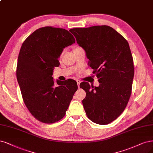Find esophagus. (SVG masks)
I'll return each mask as SVG.
<instances>
[{
  "label": "esophagus",
  "instance_id": "34e87169",
  "mask_svg": "<svg viewBox=\"0 0 153 153\" xmlns=\"http://www.w3.org/2000/svg\"><path fill=\"white\" fill-rule=\"evenodd\" d=\"M76 83H77V85H78V87L80 88V83H81V82L80 80H76Z\"/></svg>",
  "mask_w": 153,
  "mask_h": 153
}]
</instances>
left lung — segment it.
Wrapping results in <instances>:
<instances>
[{
  "label": "left lung",
  "mask_w": 153,
  "mask_h": 153,
  "mask_svg": "<svg viewBox=\"0 0 153 153\" xmlns=\"http://www.w3.org/2000/svg\"><path fill=\"white\" fill-rule=\"evenodd\" d=\"M77 44L85 51L88 65L98 78V87L87 82L80 85L86 92L82 101L88 118L99 125L117 119L127 105L134 76L129 44L109 26L70 30Z\"/></svg>",
  "instance_id": "8db88e82"
}]
</instances>
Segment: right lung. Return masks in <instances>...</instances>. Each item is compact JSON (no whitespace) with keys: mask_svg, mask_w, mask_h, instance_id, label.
Instances as JSON below:
<instances>
[{"mask_svg":"<svg viewBox=\"0 0 153 153\" xmlns=\"http://www.w3.org/2000/svg\"><path fill=\"white\" fill-rule=\"evenodd\" d=\"M75 42L68 30L45 26L35 30L22 44L16 76L26 106L40 122L52 123L64 117L75 92L76 82L56 80L52 75L65 47Z\"/></svg>","mask_w":153,"mask_h":153,"instance_id":"add662e5","label":"right lung"}]
</instances>
